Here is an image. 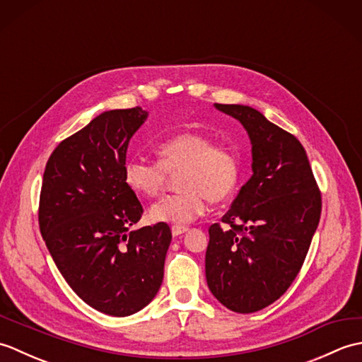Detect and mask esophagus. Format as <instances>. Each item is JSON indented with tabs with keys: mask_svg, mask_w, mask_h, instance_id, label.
Instances as JSON below:
<instances>
[{
	"mask_svg": "<svg viewBox=\"0 0 362 362\" xmlns=\"http://www.w3.org/2000/svg\"><path fill=\"white\" fill-rule=\"evenodd\" d=\"M188 227H182V226H173L171 227V233H173V236H180V235H183V233H187L188 232Z\"/></svg>",
	"mask_w": 362,
	"mask_h": 362,
	"instance_id": "esophagus-1",
	"label": "esophagus"
}]
</instances>
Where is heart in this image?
<instances>
[{
	"instance_id": "1",
	"label": "heart",
	"mask_w": 362,
	"mask_h": 362,
	"mask_svg": "<svg viewBox=\"0 0 362 362\" xmlns=\"http://www.w3.org/2000/svg\"><path fill=\"white\" fill-rule=\"evenodd\" d=\"M158 161L144 157L126 160V185L134 193L152 197L163 188L168 174L179 173L182 191L161 197L149 209V218L158 224L185 226L206 210V199L222 202L233 194L240 179V160L224 146H214L210 136L183 132L157 146Z\"/></svg>"
}]
</instances>
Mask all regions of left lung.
<instances>
[{
  "label": "left lung",
  "instance_id": "obj_1",
  "mask_svg": "<svg viewBox=\"0 0 362 362\" xmlns=\"http://www.w3.org/2000/svg\"><path fill=\"white\" fill-rule=\"evenodd\" d=\"M240 121L252 144V177L222 222L209 228L206 284L226 308L249 314L294 281L320 219V193L294 135L249 105L214 104Z\"/></svg>",
  "mask_w": 362,
  "mask_h": 362
}]
</instances>
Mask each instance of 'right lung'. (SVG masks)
<instances>
[{"label":"right lung","mask_w":362,"mask_h":362,"mask_svg":"<svg viewBox=\"0 0 362 362\" xmlns=\"http://www.w3.org/2000/svg\"><path fill=\"white\" fill-rule=\"evenodd\" d=\"M141 107L109 110L60 143L46 163L38 224L70 288L91 308L126 317L149 305L163 281L168 224L132 230L143 206L124 182Z\"/></svg>","instance_id":"1"}]
</instances>
